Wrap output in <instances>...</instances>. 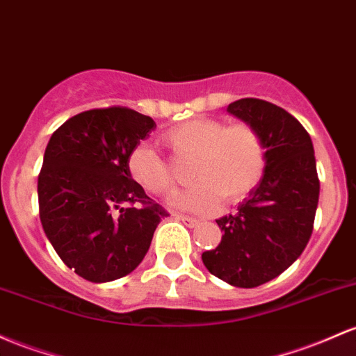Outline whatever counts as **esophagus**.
I'll list each match as a JSON object with an SVG mask.
<instances>
[{
    "label": "esophagus",
    "mask_w": 356,
    "mask_h": 356,
    "mask_svg": "<svg viewBox=\"0 0 356 356\" xmlns=\"http://www.w3.org/2000/svg\"><path fill=\"white\" fill-rule=\"evenodd\" d=\"M175 218H177L179 221L184 222L186 226H189V228H194V226L199 225V221L196 218H189V216H184V214H175Z\"/></svg>",
    "instance_id": "34e87169"
}]
</instances>
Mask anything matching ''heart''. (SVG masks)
I'll return each instance as SVG.
<instances>
[{"mask_svg":"<svg viewBox=\"0 0 356 356\" xmlns=\"http://www.w3.org/2000/svg\"><path fill=\"white\" fill-rule=\"evenodd\" d=\"M174 157L191 160L193 187L177 194L174 204L181 209L206 214L218 202L233 204L243 199L261 179L265 147L259 131L247 123L228 124L216 118H197L172 127L160 136ZM128 174L142 189L167 194L174 189L169 163L148 145H138L127 160Z\"/></svg>","mask_w":356,"mask_h":356,"instance_id":"obj_1","label":"heart"}]
</instances>
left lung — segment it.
<instances>
[{"mask_svg":"<svg viewBox=\"0 0 356 356\" xmlns=\"http://www.w3.org/2000/svg\"><path fill=\"white\" fill-rule=\"evenodd\" d=\"M259 131L265 147L260 182L235 213L216 220L221 243L202 264L229 286L252 289L287 270L306 248L319 201L314 147L286 109L243 97L226 108Z\"/></svg>","mask_w":356,"mask_h":356,"instance_id":"obj_1","label":"left lung"}]
</instances>
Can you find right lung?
Listing matches in <instances>:
<instances>
[{"instance_id":"add662e5","label":"right lung","mask_w":356,"mask_h":356,"mask_svg":"<svg viewBox=\"0 0 356 356\" xmlns=\"http://www.w3.org/2000/svg\"><path fill=\"white\" fill-rule=\"evenodd\" d=\"M155 127L150 116L113 106L79 113L50 136L38 175L40 221L62 261L89 282L134 272L167 216L127 167Z\"/></svg>"}]
</instances>
